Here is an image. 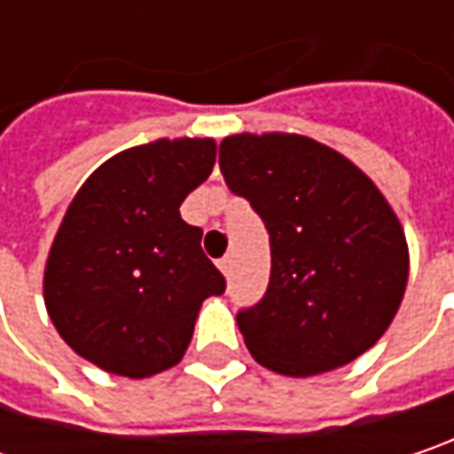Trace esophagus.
Here are the masks:
<instances>
[{
    "instance_id": "1",
    "label": "esophagus",
    "mask_w": 454,
    "mask_h": 454,
    "mask_svg": "<svg viewBox=\"0 0 454 454\" xmlns=\"http://www.w3.org/2000/svg\"><path fill=\"white\" fill-rule=\"evenodd\" d=\"M216 266H219V271H222V274L230 276V258H219V263H216Z\"/></svg>"
}]
</instances>
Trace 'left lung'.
Returning <instances> with one entry per match:
<instances>
[{
	"label": "left lung",
	"instance_id": "8db88e82",
	"mask_svg": "<svg viewBox=\"0 0 454 454\" xmlns=\"http://www.w3.org/2000/svg\"><path fill=\"white\" fill-rule=\"evenodd\" d=\"M219 170L263 219L271 245L266 294L238 309L253 359L309 377L374 346L401 308L408 250L372 180L297 134L227 137Z\"/></svg>",
	"mask_w": 454,
	"mask_h": 454
}]
</instances>
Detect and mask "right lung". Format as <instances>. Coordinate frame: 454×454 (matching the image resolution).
Returning a JSON list of instances; mask_svg holds the SVG:
<instances>
[{"label":"right lung","mask_w":454,"mask_h":454,"mask_svg":"<svg viewBox=\"0 0 454 454\" xmlns=\"http://www.w3.org/2000/svg\"><path fill=\"white\" fill-rule=\"evenodd\" d=\"M211 139H160L100 165L74 196L46 263L59 336L100 370L142 380L185 354L201 302L227 281L180 219L211 176Z\"/></svg>","instance_id":"obj_1"}]
</instances>
